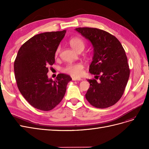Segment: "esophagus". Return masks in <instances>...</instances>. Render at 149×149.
<instances>
[{
  "label": "esophagus",
  "mask_w": 149,
  "mask_h": 149,
  "mask_svg": "<svg viewBox=\"0 0 149 149\" xmlns=\"http://www.w3.org/2000/svg\"><path fill=\"white\" fill-rule=\"evenodd\" d=\"M72 79H73V81H81V80H83L82 79H81L79 78H75V77L72 78Z\"/></svg>",
  "instance_id": "esophagus-1"
}]
</instances>
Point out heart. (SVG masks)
Returning a JSON list of instances; mask_svg holds the SVG:
<instances>
[{
	"mask_svg": "<svg viewBox=\"0 0 149 149\" xmlns=\"http://www.w3.org/2000/svg\"><path fill=\"white\" fill-rule=\"evenodd\" d=\"M69 43L70 46L73 48L74 50L78 52L79 50H83L85 46L84 40L78 37L71 38L69 40ZM60 51V48L58 47L56 49L55 55H58ZM63 71L65 73L69 74L74 77H79L82 75L83 72V65L81 63H70L67 65Z\"/></svg>",
	"mask_w": 149,
	"mask_h": 149,
	"instance_id": "b5f03b06",
	"label": "heart"
}]
</instances>
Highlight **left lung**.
<instances>
[{
	"label": "left lung",
	"instance_id": "obj_1",
	"mask_svg": "<svg viewBox=\"0 0 149 149\" xmlns=\"http://www.w3.org/2000/svg\"><path fill=\"white\" fill-rule=\"evenodd\" d=\"M76 30L93 44L94 56L89 72L96 79H88L90 87L86 98L97 108L113 106L124 94L130 74L127 58L122 44L114 35L96 28Z\"/></svg>",
	"mask_w": 149,
	"mask_h": 149
}]
</instances>
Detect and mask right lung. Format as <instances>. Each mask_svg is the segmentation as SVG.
<instances>
[{
  "label": "right lung",
  "instance_id": "add662e5",
  "mask_svg": "<svg viewBox=\"0 0 149 149\" xmlns=\"http://www.w3.org/2000/svg\"><path fill=\"white\" fill-rule=\"evenodd\" d=\"M66 30L37 34L22 45L14 61L15 77L22 95L41 111L55 108L63 98L70 76L60 73L48 79V67L55 63L56 49Z\"/></svg>",
  "mask_w": 149,
  "mask_h": 149
}]
</instances>
